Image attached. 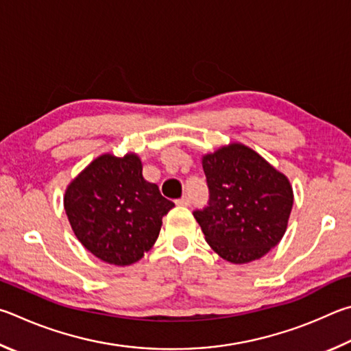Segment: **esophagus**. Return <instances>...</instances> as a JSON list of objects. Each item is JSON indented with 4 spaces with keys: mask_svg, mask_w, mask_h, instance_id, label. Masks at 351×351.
Returning a JSON list of instances; mask_svg holds the SVG:
<instances>
[{
    "mask_svg": "<svg viewBox=\"0 0 351 351\" xmlns=\"http://www.w3.org/2000/svg\"><path fill=\"white\" fill-rule=\"evenodd\" d=\"M177 204L182 205V206H189V205H191V199H189V195H183V197L177 200Z\"/></svg>",
    "mask_w": 351,
    "mask_h": 351,
    "instance_id": "1",
    "label": "esophagus"
}]
</instances>
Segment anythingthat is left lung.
<instances>
[{"instance_id":"1","label":"left lung","mask_w":351,"mask_h":351,"mask_svg":"<svg viewBox=\"0 0 351 351\" xmlns=\"http://www.w3.org/2000/svg\"><path fill=\"white\" fill-rule=\"evenodd\" d=\"M210 202L193 214L210 247L231 263L261 259L284 237L293 208L287 177L242 143L202 158Z\"/></svg>"}]
</instances>
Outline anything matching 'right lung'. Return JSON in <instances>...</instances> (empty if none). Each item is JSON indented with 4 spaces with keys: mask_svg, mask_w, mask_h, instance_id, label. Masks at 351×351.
Wrapping results in <instances>:
<instances>
[{
    "mask_svg": "<svg viewBox=\"0 0 351 351\" xmlns=\"http://www.w3.org/2000/svg\"><path fill=\"white\" fill-rule=\"evenodd\" d=\"M174 206L141 174L137 154H103L80 172L64 194V210L83 247L103 262L125 267L156 243Z\"/></svg>",
    "mask_w": 351,
    "mask_h": 351,
    "instance_id": "obj_1",
    "label": "right lung"
}]
</instances>
